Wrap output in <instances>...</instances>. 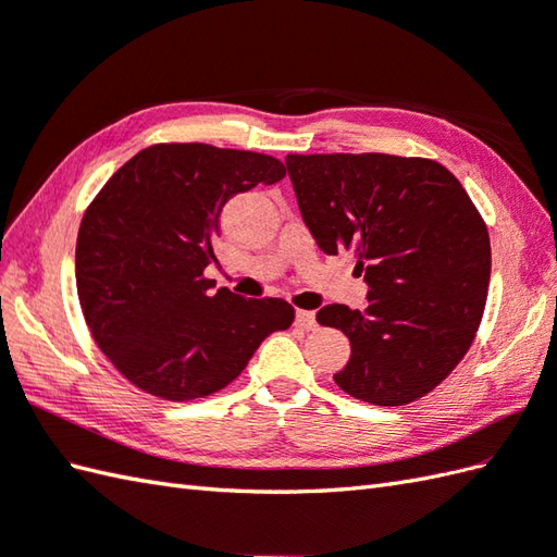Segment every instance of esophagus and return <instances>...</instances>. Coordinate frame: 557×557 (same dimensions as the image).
I'll return each mask as SVG.
<instances>
[{"instance_id":"1","label":"esophagus","mask_w":557,"mask_h":557,"mask_svg":"<svg viewBox=\"0 0 557 557\" xmlns=\"http://www.w3.org/2000/svg\"><path fill=\"white\" fill-rule=\"evenodd\" d=\"M294 322H296V327H301V330H306V332L318 327L313 310H296V320H294Z\"/></svg>"}]
</instances>
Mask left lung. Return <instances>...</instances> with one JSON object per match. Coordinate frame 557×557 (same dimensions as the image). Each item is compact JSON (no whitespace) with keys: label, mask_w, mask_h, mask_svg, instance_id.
<instances>
[{"label":"left lung","mask_w":557,"mask_h":557,"mask_svg":"<svg viewBox=\"0 0 557 557\" xmlns=\"http://www.w3.org/2000/svg\"><path fill=\"white\" fill-rule=\"evenodd\" d=\"M299 211L327 256L356 253L368 308L330 304L351 358L334 374L372 406H406L442 384L474 339L486 306L491 244L458 177L392 153H289Z\"/></svg>","instance_id":"8db88e82"}]
</instances>
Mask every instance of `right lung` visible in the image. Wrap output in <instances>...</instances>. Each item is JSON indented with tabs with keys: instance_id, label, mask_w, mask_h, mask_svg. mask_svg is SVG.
Segmentation results:
<instances>
[{
	"instance_id": "add662e5",
	"label": "right lung",
	"mask_w": 557,
	"mask_h": 557,
	"mask_svg": "<svg viewBox=\"0 0 557 557\" xmlns=\"http://www.w3.org/2000/svg\"><path fill=\"white\" fill-rule=\"evenodd\" d=\"M284 165L265 153L211 145H153L121 165L89 203L75 247L77 299L89 332L137 389L203 398L287 330L282 299H244L203 277L223 206Z\"/></svg>"
}]
</instances>
